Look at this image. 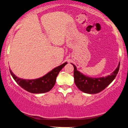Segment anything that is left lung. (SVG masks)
<instances>
[{"label":"left lung","mask_w":128,"mask_h":128,"mask_svg":"<svg viewBox=\"0 0 128 128\" xmlns=\"http://www.w3.org/2000/svg\"><path fill=\"white\" fill-rule=\"evenodd\" d=\"M72 64L74 66V78L76 86L81 91L90 94L100 92L107 87L115 78L120 67V62L115 70L105 77L91 78L77 71L76 66Z\"/></svg>","instance_id":"1"}]
</instances>
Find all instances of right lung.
<instances>
[{"label":"right lung","instance_id":"right-lung-1","mask_svg":"<svg viewBox=\"0 0 128 128\" xmlns=\"http://www.w3.org/2000/svg\"><path fill=\"white\" fill-rule=\"evenodd\" d=\"M67 64V62H64L44 76L35 80H23L16 76L11 70H10V72L15 81L24 90L33 94L44 93L50 91L53 88L58 74Z\"/></svg>","mask_w":128,"mask_h":128}]
</instances>
